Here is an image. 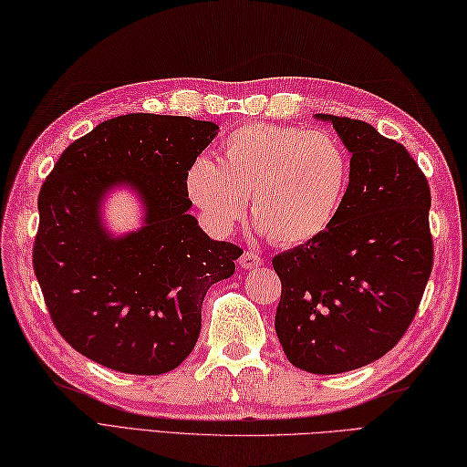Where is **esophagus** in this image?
<instances>
[{
  "label": "esophagus",
  "mask_w": 467,
  "mask_h": 467,
  "mask_svg": "<svg viewBox=\"0 0 467 467\" xmlns=\"http://www.w3.org/2000/svg\"><path fill=\"white\" fill-rule=\"evenodd\" d=\"M259 265H264V257H261L259 254L245 252L240 257V267H244V269H257Z\"/></svg>",
  "instance_id": "esophagus-1"
}]
</instances>
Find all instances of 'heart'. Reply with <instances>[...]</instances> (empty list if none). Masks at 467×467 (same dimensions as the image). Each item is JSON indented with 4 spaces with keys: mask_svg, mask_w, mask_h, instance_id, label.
I'll use <instances>...</instances> for the list:
<instances>
[{
    "mask_svg": "<svg viewBox=\"0 0 467 467\" xmlns=\"http://www.w3.org/2000/svg\"><path fill=\"white\" fill-rule=\"evenodd\" d=\"M350 156L335 134L283 124L247 122L225 136L218 162L196 158L186 192L203 218L230 234L249 212L277 245H303L323 235L343 208Z\"/></svg>",
    "mask_w": 467,
    "mask_h": 467,
    "instance_id": "heart-1",
    "label": "heart"
}]
</instances>
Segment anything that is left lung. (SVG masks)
<instances>
[{
	"label": "left lung",
	"mask_w": 467,
	"mask_h": 467,
	"mask_svg": "<svg viewBox=\"0 0 467 467\" xmlns=\"http://www.w3.org/2000/svg\"><path fill=\"white\" fill-rule=\"evenodd\" d=\"M331 122L350 158L343 208L317 240L273 257L281 279L279 343L313 374L384 357L410 327L434 264L430 186L406 148L368 122Z\"/></svg>",
	"instance_id": "8db88e82"
}]
</instances>
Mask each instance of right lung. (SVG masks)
<instances>
[{
    "label": "right lung",
    "instance_id": "1",
    "mask_svg": "<svg viewBox=\"0 0 467 467\" xmlns=\"http://www.w3.org/2000/svg\"><path fill=\"white\" fill-rule=\"evenodd\" d=\"M218 129L148 112L110 119L67 146L43 182L33 269L57 331L102 367L152 377L182 365L208 289L234 275L244 249L210 240L188 213L186 172ZM117 185L145 206L141 230L119 238L99 220Z\"/></svg>",
    "mask_w": 467,
    "mask_h": 467
}]
</instances>
